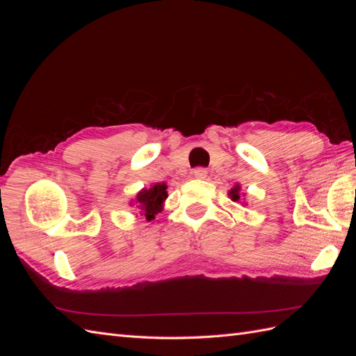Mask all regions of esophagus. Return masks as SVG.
Segmentation results:
<instances>
[{
    "label": "esophagus",
    "mask_w": 356,
    "mask_h": 356,
    "mask_svg": "<svg viewBox=\"0 0 356 356\" xmlns=\"http://www.w3.org/2000/svg\"><path fill=\"white\" fill-rule=\"evenodd\" d=\"M208 175V170L204 168H196L195 170H193V177L197 178V179H204Z\"/></svg>",
    "instance_id": "obj_1"
}]
</instances>
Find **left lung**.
Instances as JSON below:
<instances>
[{
	"instance_id": "8db88e82",
	"label": "left lung",
	"mask_w": 356,
	"mask_h": 356,
	"mask_svg": "<svg viewBox=\"0 0 356 356\" xmlns=\"http://www.w3.org/2000/svg\"><path fill=\"white\" fill-rule=\"evenodd\" d=\"M229 197L233 202H239L241 200V186L236 184L230 191H229Z\"/></svg>"
}]
</instances>
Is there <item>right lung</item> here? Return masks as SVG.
<instances>
[{"label": "right lung", "mask_w": 356, "mask_h": 356, "mask_svg": "<svg viewBox=\"0 0 356 356\" xmlns=\"http://www.w3.org/2000/svg\"><path fill=\"white\" fill-rule=\"evenodd\" d=\"M168 186L165 182H159V184H154L149 188H144L136 195L135 203L138 204V208L143 211V215L147 218V221H152L156 213L161 212L163 209V202L168 197Z\"/></svg>", "instance_id": "right-lung-1"}]
</instances>
